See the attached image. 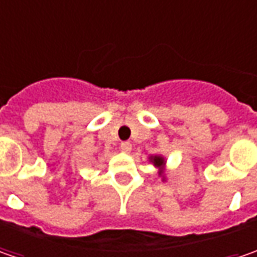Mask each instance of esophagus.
I'll use <instances>...</instances> for the list:
<instances>
[{
    "label": "esophagus",
    "mask_w": 257,
    "mask_h": 257,
    "mask_svg": "<svg viewBox=\"0 0 257 257\" xmlns=\"http://www.w3.org/2000/svg\"><path fill=\"white\" fill-rule=\"evenodd\" d=\"M120 149H121V152H124V153H130L132 152V143L124 142V143L120 144Z\"/></svg>",
    "instance_id": "esophagus-1"
}]
</instances>
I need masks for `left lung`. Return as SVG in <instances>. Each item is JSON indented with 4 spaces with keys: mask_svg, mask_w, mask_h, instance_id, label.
<instances>
[{
    "mask_svg": "<svg viewBox=\"0 0 257 257\" xmlns=\"http://www.w3.org/2000/svg\"><path fill=\"white\" fill-rule=\"evenodd\" d=\"M149 162L153 164L154 167L157 169V174L159 177H162V182H166L167 177H166V170H167V160L163 154H154L149 157Z\"/></svg>",
    "mask_w": 257,
    "mask_h": 257,
    "instance_id": "8db88e82",
    "label": "left lung"
}]
</instances>
